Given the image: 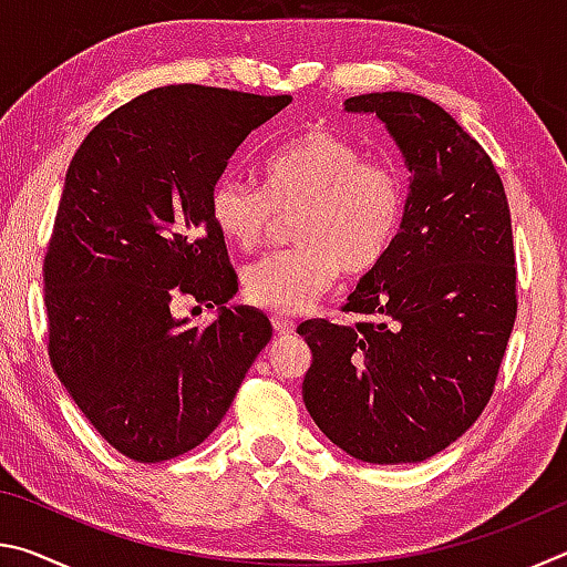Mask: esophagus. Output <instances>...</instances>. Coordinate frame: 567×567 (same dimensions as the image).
<instances>
[{
    "mask_svg": "<svg viewBox=\"0 0 567 567\" xmlns=\"http://www.w3.org/2000/svg\"><path fill=\"white\" fill-rule=\"evenodd\" d=\"M272 328H275L277 334H292L295 332V322L287 320V318H277V315H275Z\"/></svg>",
    "mask_w": 567,
    "mask_h": 567,
    "instance_id": "1",
    "label": "esophagus"
}]
</instances>
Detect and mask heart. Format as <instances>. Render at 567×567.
<instances>
[{
    "label": "heart",
    "mask_w": 567,
    "mask_h": 567,
    "mask_svg": "<svg viewBox=\"0 0 567 567\" xmlns=\"http://www.w3.org/2000/svg\"><path fill=\"white\" fill-rule=\"evenodd\" d=\"M405 182L322 124L305 127L265 157L262 189L223 177L209 195V217L229 245L252 249L277 215L295 213L297 247L262 257L245 272V295L272 312H302L338 280L385 260L405 217Z\"/></svg>",
    "instance_id": "1"
}]
</instances>
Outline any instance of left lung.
I'll return each mask as SVG.
<instances>
[{
    "label": "left lung",
    "instance_id": "left-lung-1",
    "mask_svg": "<svg viewBox=\"0 0 567 567\" xmlns=\"http://www.w3.org/2000/svg\"><path fill=\"white\" fill-rule=\"evenodd\" d=\"M344 112L385 124L410 172L408 203L395 245L344 305L370 322L297 328L312 350L302 400L362 463H422L493 395L517 312L511 207L493 159L440 104L372 92Z\"/></svg>",
    "mask_w": 567,
    "mask_h": 567
}]
</instances>
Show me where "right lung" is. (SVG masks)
Returning a JSON list of instances; mask_svg holds the SVG:
<instances>
[{"mask_svg": "<svg viewBox=\"0 0 567 567\" xmlns=\"http://www.w3.org/2000/svg\"><path fill=\"white\" fill-rule=\"evenodd\" d=\"M290 102L169 84L122 104L74 152L44 257L50 360L130 460L162 463L203 443L272 338L262 310L227 305L237 275L209 195L237 147ZM179 293L217 306L216 322L175 319Z\"/></svg>", "mask_w": 567, "mask_h": 567, "instance_id": "1", "label": "right lung"}]
</instances>
